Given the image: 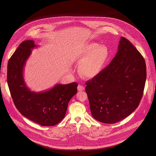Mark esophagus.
<instances>
[{"mask_svg":"<svg viewBox=\"0 0 156 156\" xmlns=\"http://www.w3.org/2000/svg\"><path fill=\"white\" fill-rule=\"evenodd\" d=\"M78 90L79 91H82L84 90V87L83 86H82V85L79 84V85L78 86Z\"/></svg>","mask_w":156,"mask_h":156,"instance_id":"obj_1","label":"esophagus"}]
</instances>
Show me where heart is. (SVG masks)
Here are the masks:
<instances>
[{
    "instance_id": "obj_1",
    "label": "heart",
    "mask_w": 156,
    "mask_h": 156,
    "mask_svg": "<svg viewBox=\"0 0 156 156\" xmlns=\"http://www.w3.org/2000/svg\"><path fill=\"white\" fill-rule=\"evenodd\" d=\"M110 55L108 48L95 42L81 44L76 49L74 57L78 62V71L85 78H93L104 69Z\"/></svg>"
}]
</instances>
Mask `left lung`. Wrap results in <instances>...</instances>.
Masks as SVG:
<instances>
[{"label":"left lung","instance_id":"8db88e82","mask_svg":"<svg viewBox=\"0 0 156 156\" xmlns=\"http://www.w3.org/2000/svg\"><path fill=\"white\" fill-rule=\"evenodd\" d=\"M146 80L145 60L126 38L120 37L110 63L85 88L92 116L102 123H115L138 107Z\"/></svg>","mask_w":156,"mask_h":156}]
</instances>
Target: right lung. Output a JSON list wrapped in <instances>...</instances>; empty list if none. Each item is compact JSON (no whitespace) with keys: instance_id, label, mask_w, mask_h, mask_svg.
<instances>
[{"instance_id":"add662e5","label":"right lung","mask_w":156,"mask_h":156,"mask_svg":"<svg viewBox=\"0 0 156 156\" xmlns=\"http://www.w3.org/2000/svg\"><path fill=\"white\" fill-rule=\"evenodd\" d=\"M37 47L33 40L20 44L8 63V86L21 115L42 126H54L64 118L69 101L77 93L78 84H57L45 91H31L25 82L23 71L31 49Z\"/></svg>"}]
</instances>
